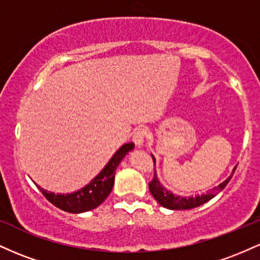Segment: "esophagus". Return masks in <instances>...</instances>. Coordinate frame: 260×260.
Masks as SVG:
<instances>
[{
  "label": "esophagus",
  "instance_id": "obj_1",
  "mask_svg": "<svg viewBox=\"0 0 260 260\" xmlns=\"http://www.w3.org/2000/svg\"><path fill=\"white\" fill-rule=\"evenodd\" d=\"M147 129L143 127L140 128H137L136 131L133 132V137H132V140L134 142V144L137 145V147H142L143 144H144V140L147 138Z\"/></svg>",
  "mask_w": 260,
  "mask_h": 260
}]
</instances>
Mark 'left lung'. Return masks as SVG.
Returning <instances> with one entry per match:
<instances>
[{
    "instance_id": "1",
    "label": "left lung",
    "mask_w": 260,
    "mask_h": 260,
    "mask_svg": "<svg viewBox=\"0 0 260 260\" xmlns=\"http://www.w3.org/2000/svg\"><path fill=\"white\" fill-rule=\"evenodd\" d=\"M154 162L155 159L153 157ZM235 170L232 171V175L235 174ZM232 175L230 176L226 181H223L222 183H220L219 186L213 188L210 192H208L207 194H202V196H197V197H180L176 196L174 193L169 192L168 189H165L160 184L159 180H157L156 175L154 174L153 180L149 182V189H150V193L153 194V197L159 202L160 205L162 207L168 208V209H172V210H187V209H193L199 207V205L204 204L208 201H210L211 198H214L217 193L221 192V190L228 186V183L230 180L232 178Z\"/></svg>"
}]
</instances>
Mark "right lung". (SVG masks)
I'll return each mask as SVG.
<instances>
[{"label": "right lung", "instance_id": "obj_1", "mask_svg": "<svg viewBox=\"0 0 260 260\" xmlns=\"http://www.w3.org/2000/svg\"><path fill=\"white\" fill-rule=\"evenodd\" d=\"M133 148L134 143H127V144L122 145L111 157V160L107 162L103 171L88 186L82 188L78 192L71 193V194H55V193L47 192L40 186H38V188L47 201L61 210L73 214L92 210V209L99 207L110 194L113 187V182H115L116 169L128 151L132 150Z\"/></svg>", "mask_w": 260, "mask_h": 260}]
</instances>
